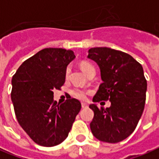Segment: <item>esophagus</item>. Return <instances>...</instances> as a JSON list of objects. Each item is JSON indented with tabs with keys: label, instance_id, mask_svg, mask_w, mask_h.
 I'll return each mask as SVG.
<instances>
[{
	"label": "esophagus",
	"instance_id": "obj_1",
	"mask_svg": "<svg viewBox=\"0 0 159 159\" xmlns=\"http://www.w3.org/2000/svg\"><path fill=\"white\" fill-rule=\"evenodd\" d=\"M82 107H83V108H87L88 107V104L85 102L82 103Z\"/></svg>",
	"mask_w": 159,
	"mask_h": 159
}]
</instances>
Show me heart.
I'll list each match as a JSON object with an SVG mask.
<instances>
[{
    "instance_id": "b5f03b06",
    "label": "heart",
    "mask_w": 159,
    "mask_h": 159,
    "mask_svg": "<svg viewBox=\"0 0 159 159\" xmlns=\"http://www.w3.org/2000/svg\"><path fill=\"white\" fill-rule=\"evenodd\" d=\"M80 66H81L82 70H83L86 75H88V74L90 71H92V70H95L94 66H93L90 63H88V62H82L81 64H80ZM69 73H70V68H67V70H66V76H68ZM71 95H73V96H75L76 98L80 99V100H83V99H85V97H86V93H85L83 89H79V88H75V89H73L71 90Z\"/></svg>"
}]
</instances>
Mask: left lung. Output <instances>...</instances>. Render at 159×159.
I'll list each match as a JSON object with an SVG mask.
<instances>
[{
	"mask_svg": "<svg viewBox=\"0 0 159 159\" xmlns=\"http://www.w3.org/2000/svg\"><path fill=\"white\" fill-rule=\"evenodd\" d=\"M88 52V58L98 64L102 81L93 102H111L107 108L89 105L94 111L91 132L101 141L118 143L133 134L144 111L147 82L143 67L129 54L108 47Z\"/></svg>",
	"mask_w": 159,
	"mask_h": 159,
	"instance_id": "8db88e82",
	"label": "left lung"
}]
</instances>
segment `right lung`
Listing matches in <instances>:
<instances>
[{
    "label": "right lung",
    "instance_id": "obj_1",
    "mask_svg": "<svg viewBox=\"0 0 159 159\" xmlns=\"http://www.w3.org/2000/svg\"><path fill=\"white\" fill-rule=\"evenodd\" d=\"M70 50L45 48L23 63L12 78L11 100L22 128L36 144L52 147L68 137L81 103L75 98L57 104L53 90L65 82Z\"/></svg>",
    "mask_w": 159,
    "mask_h": 159
}]
</instances>
